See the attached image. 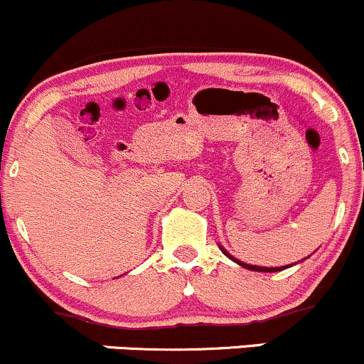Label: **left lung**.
Returning <instances> with one entry per match:
<instances>
[{"mask_svg": "<svg viewBox=\"0 0 364 364\" xmlns=\"http://www.w3.org/2000/svg\"><path fill=\"white\" fill-rule=\"evenodd\" d=\"M220 250H222V253H224V255H228L230 260L236 262V264H237V265H241V267L248 269V271H257V272H277V271H283V269L291 267V264H290V265H281V267H260V265H250V264H245V262H241V260L234 259V257L230 255V253H229L228 250H225L224 246H222V245H220Z\"/></svg>", "mask_w": 364, "mask_h": 364, "instance_id": "left-lung-1", "label": "left lung"}]
</instances>
